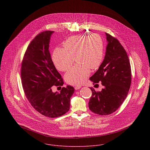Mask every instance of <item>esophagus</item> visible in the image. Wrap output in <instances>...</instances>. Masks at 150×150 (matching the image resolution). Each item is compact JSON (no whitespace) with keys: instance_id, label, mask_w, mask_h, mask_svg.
Wrapping results in <instances>:
<instances>
[{"instance_id":"obj_1","label":"esophagus","mask_w":150,"mask_h":150,"mask_svg":"<svg viewBox=\"0 0 150 150\" xmlns=\"http://www.w3.org/2000/svg\"><path fill=\"white\" fill-rule=\"evenodd\" d=\"M81 87V86H74V89H75L76 90H78V89H79Z\"/></svg>"}]
</instances>
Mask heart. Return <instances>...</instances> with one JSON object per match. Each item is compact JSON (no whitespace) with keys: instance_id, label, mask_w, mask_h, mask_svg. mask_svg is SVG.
I'll use <instances>...</instances> for the list:
<instances>
[{"instance_id":"obj_1","label":"heart","mask_w":150,"mask_h":150,"mask_svg":"<svg viewBox=\"0 0 150 150\" xmlns=\"http://www.w3.org/2000/svg\"><path fill=\"white\" fill-rule=\"evenodd\" d=\"M64 47L54 50L52 61L58 70L64 71L71 67L76 58L77 64L64 75L69 84H83L90 74L91 69H98L103 61L104 43L98 33L69 37L64 43Z\"/></svg>"}]
</instances>
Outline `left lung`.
Wrapping results in <instances>:
<instances>
[{
	"instance_id": "obj_1",
	"label": "left lung",
	"mask_w": 150,
	"mask_h": 150,
	"mask_svg": "<svg viewBox=\"0 0 150 150\" xmlns=\"http://www.w3.org/2000/svg\"><path fill=\"white\" fill-rule=\"evenodd\" d=\"M107 45L105 59L96 72L90 77L93 83L101 81L104 88L96 91L93 88L89 108L93 112L106 115L121 106L131 84V67L127 53L117 39L106 33Z\"/></svg>"
}]
</instances>
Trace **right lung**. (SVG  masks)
<instances>
[{
	"mask_svg": "<svg viewBox=\"0 0 150 150\" xmlns=\"http://www.w3.org/2000/svg\"><path fill=\"white\" fill-rule=\"evenodd\" d=\"M54 31L38 34L29 44L22 61V85L29 103L37 111L49 118L63 115L70 109L73 86L63 87L54 93L52 86H62L63 79L56 69L49 51L50 37Z\"/></svg>",
	"mask_w": 150,
	"mask_h": 150,
	"instance_id": "obj_1",
	"label": "right lung"
}]
</instances>
